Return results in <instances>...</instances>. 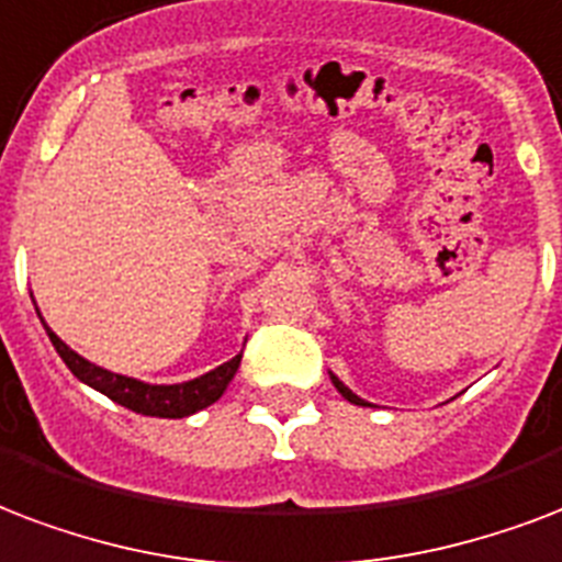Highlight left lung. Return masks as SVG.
Here are the masks:
<instances>
[{"mask_svg": "<svg viewBox=\"0 0 562 562\" xmlns=\"http://www.w3.org/2000/svg\"><path fill=\"white\" fill-rule=\"evenodd\" d=\"M333 383H336V389H338V392H341V397H348V401H350V404H359V406H368V404H366V401H359V397H357V395H353V392H350V389H348V385H341V383H338V380H336V376H333Z\"/></svg>", "mask_w": 562, "mask_h": 562, "instance_id": "obj_1", "label": "left lung"}]
</instances>
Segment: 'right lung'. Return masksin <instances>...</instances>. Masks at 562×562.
Here are the masks:
<instances>
[{
    "instance_id": "add662e5",
    "label": "right lung",
    "mask_w": 562,
    "mask_h": 562,
    "mask_svg": "<svg viewBox=\"0 0 562 562\" xmlns=\"http://www.w3.org/2000/svg\"><path fill=\"white\" fill-rule=\"evenodd\" d=\"M43 327H46V324H43ZM46 333H49V341H53L55 350H58V357L67 362V368L79 376L81 383L93 385L97 392L111 397L114 404L126 406L132 413L156 415V418H186V415L214 404L217 397L224 395V389L235 376L238 366H241V353H238V357L224 362V366H217L214 371H209V374L196 376V380H188V383L149 385L140 383V380H132V376L111 374L105 368L93 366L88 359H81L76 350L67 348L61 338L55 336L53 329L46 327Z\"/></svg>"
}]
</instances>
